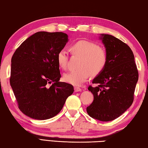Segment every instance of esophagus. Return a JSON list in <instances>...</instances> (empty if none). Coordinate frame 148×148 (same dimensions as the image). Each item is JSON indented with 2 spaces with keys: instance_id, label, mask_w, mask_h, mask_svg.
<instances>
[{
  "instance_id": "obj_1",
  "label": "esophagus",
  "mask_w": 148,
  "mask_h": 148,
  "mask_svg": "<svg viewBox=\"0 0 148 148\" xmlns=\"http://www.w3.org/2000/svg\"><path fill=\"white\" fill-rule=\"evenodd\" d=\"M82 91V89L80 88L79 87H74V91L75 92H79V91Z\"/></svg>"
}]
</instances>
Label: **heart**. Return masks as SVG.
<instances>
[{"instance_id": "1", "label": "heart", "mask_w": 148, "mask_h": 148, "mask_svg": "<svg viewBox=\"0 0 148 148\" xmlns=\"http://www.w3.org/2000/svg\"><path fill=\"white\" fill-rule=\"evenodd\" d=\"M73 55L81 57L79 69L69 72L63 75V79L67 83L79 86L86 82L90 74L97 75L103 71L107 63V53L104 48L94 42L81 40L71 46ZM57 61L59 66L66 69L68 55L64 49H61L57 54Z\"/></svg>"}]
</instances>
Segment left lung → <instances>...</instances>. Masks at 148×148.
I'll return each instance as SVG.
<instances>
[{"label":"left lung","mask_w":148,"mask_h":148,"mask_svg":"<svg viewBox=\"0 0 148 148\" xmlns=\"http://www.w3.org/2000/svg\"><path fill=\"white\" fill-rule=\"evenodd\" d=\"M101 39L106 47L107 63L92 80L97 86L88 87L94 100L87 107V112L92 118L110 121L132 105L138 71L128 45L110 34H102Z\"/></svg>","instance_id":"1"}]
</instances>
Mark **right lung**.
<instances>
[{
    "label": "right lung",
    "instance_id": "add662e5",
    "mask_svg": "<svg viewBox=\"0 0 148 148\" xmlns=\"http://www.w3.org/2000/svg\"><path fill=\"white\" fill-rule=\"evenodd\" d=\"M68 42L61 32H38L17 47L11 61L10 82L19 110L32 119L51 118L74 92L61 78L57 54Z\"/></svg>",
    "mask_w": 148,
    "mask_h": 148
}]
</instances>
